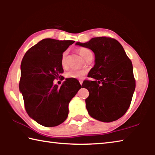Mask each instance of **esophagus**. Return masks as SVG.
<instances>
[{
	"instance_id": "esophagus-1",
	"label": "esophagus",
	"mask_w": 155,
	"mask_h": 155,
	"mask_svg": "<svg viewBox=\"0 0 155 155\" xmlns=\"http://www.w3.org/2000/svg\"><path fill=\"white\" fill-rule=\"evenodd\" d=\"M79 83H80V84H81V85H82V84H83V81H79Z\"/></svg>"
}]
</instances>
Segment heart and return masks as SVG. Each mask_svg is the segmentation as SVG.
Returning <instances> with one entry per match:
<instances>
[{"label":"heart","instance_id":"obj_1","mask_svg":"<svg viewBox=\"0 0 155 155\" xmlns=\"http://www.w3.org/2000/svg\"><path fill=\"white\" fill-rule=\"evenodd\" d=\"M78 52L79 53L83 59H87L89 56L92 55V52L91 50L87 48H84V47H81L78 49ZM67 57H68V51H64L62 53L61 58V64L63 67H66L67 65ZM86 74L85 70H74L72 69L68 71L66 73L67 78H82Z\"/></svg>","mask_w":155,"mask_h":155}]
</instances>
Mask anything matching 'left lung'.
<instances>
[{"instance_id": "obj_1", "label": "left lung", "mask_w": 155, "mask_h": 155, "mask_svg": "<svg viewBox=\"0 0 155 155\" xmlns=\"http://www.w3.org/2000/svg\"><path fill=\"white\" fill-rule=\"evenodd\" d=\"M76 44L95 54V65L88 74L94 80L84 81L82 85L90 93L85 99L88 114L104 122L118 120L129 108L135 89L130 59L119 41L108 37Z\"/></svg>"}]
</instances>
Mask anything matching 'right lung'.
I'll use <instances>...</instances> for the list:
<instances>
[{"instance_id":"1","label":"right lung","mask_w":155,"mask_h":155,"mask_svg":"<svg viewBox=\"0 0 155 155\" xmlns=\"http://www.w3.org/2000/svg\"><path fill=\"white\" fill-rule=\"evenodd\" d=\"M73 43L44 39L28 50L21 62L19 89L25 109L44 127H56L66 120L68 104L81 88L75 78H66L60 87L53 84L64 72L62 53Z\"/></svg>"}]
</instances>
